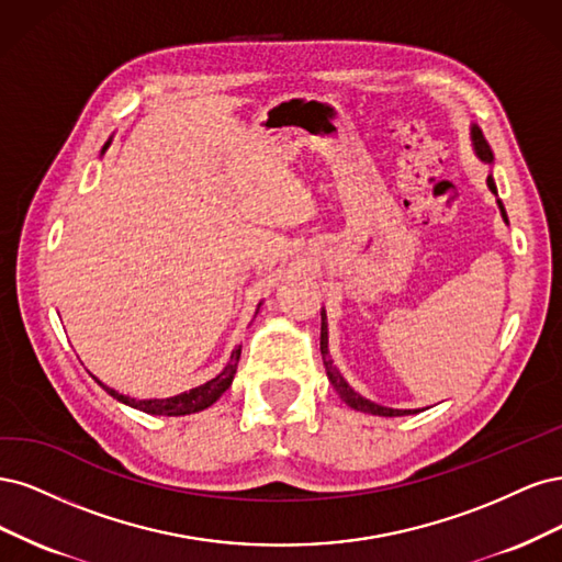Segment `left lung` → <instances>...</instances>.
Masks as SVG:
<instances>
[{"mask_svg": "<svg viewBox=\"0 0 562 562\" xmlns=\"http://www.w3.org/2000/svg\"><path fill=\"white\" fill-rule=\"evenodd\" d=\"M472 144H474V151L476 156L483 160V162H493V149L491 144H487V139L483 137L481 128L474 123L472 125ZM487 189H491L495 195H497V187H495V179L493 175H487ZM497 205H499V212H502V220L509 224V220H506V210L502 205V201L497 198ZM319 350H322V361H324V369H327V375H329V383L334 385V390L338 392V396L342 402H346L350 408L355 411H361V413H371V415H383V418H396V415H411V413H418V411H411V408H387V406H380L375 402H369L364 400V396L357 394L348 383L346 378L340 375V371L334 367V359L329 357V329H327V313L322 311V334H319Z\"/></svg>", "mask_w": 562, "mask_h": 562, "instance_id": "1", "label": "left lung"}]
</instances>
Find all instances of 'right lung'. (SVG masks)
I'll list each match as a JSON object with an SVG mask.
<instances>
[{
    "label": "right lung",
    "instance_id": "add662e5",
    "mask_svg": "<svg viewBox=\"0 0 562 562\" xmlns=\"http://www.w3.org/2000/svg\"><path fill=\"white\" fill-rule=\"evenodd\" d=\"M110 144H112V139L104 144L102 154L106 151V147H110ZM259 305H261V303H259ZM257 313H259V311H257ZM240 350H243L240 346L235 348V350L231 352V359H228V364L224 367V371H222L220 375H214L212 380H207L205 385H198V387H193V390H189V392H182V394H177V396H168V400H133V396L119 394L116 390L102 385L98 378H95V380H98V385H100L106 394H112L116 402H121V404H125V406H133V408H137V411L151 413V415H189V413L205 411L207 406H212V404H214L216 400H220V396L231 387L233 375H235V371H238Z\"/></svg>",
    "mask_w": 562,
    "mask_h": 562
}]
</instances>
